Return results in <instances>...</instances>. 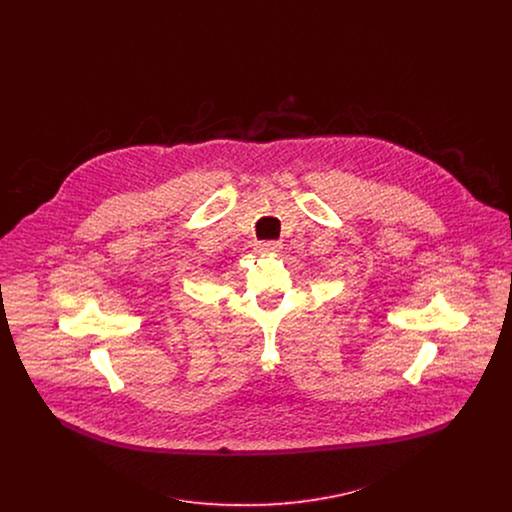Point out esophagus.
I'll return each mask as SVG.
<instances>
[{
	"label": "esophagus",
	"instance_id": "1",
	"mask_svg": "<svg viewBox=\"0 0 512 512\" xmlns=\"http://www.w3.org/2000/svg\"><path fill=\"white\" fill-rule=\"evenodd\" d=\"M282 249L280 242H265V244H259L257 251L259 253H278Z\"/></svg>",
	"mask_w": 512,
	"mask_h": 512
}]
</instances>
